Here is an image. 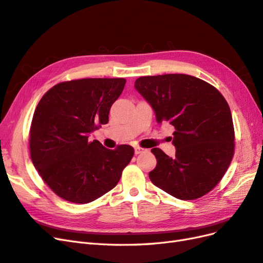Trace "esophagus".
I'll list each match as a JSON object with an SVG mask.
<instances>
[{"label":"esophagus","instance_id":"obj_1","mask_svg":"<svg viewBox=\"0 0 263 263\" xmlns=\"http://www.w3.org/2000/svg\"><path fill=\"white\" fill-rule=\"evenodd\" d=\"M146 149H144V148H141V147H135V154L136 155H139V154H141V153H144Z\"/></svg>","mask_w":263,"mask_h":263}]
</instances>
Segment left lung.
<instances>
[{
	"label": "left lung",
	"mask_w": 263,
	"mask_h": 263,
	"mask_svg": "<svg viewBox=\"0 0 263 263\" xmlns=\"http://www.w3.org/2000/svg\"><path fill=\"white\" fill-rule=\"evenodd\" d=\"M136 90L154 108L158 124L176 132V157L154 148L156 186L183 201L208 194L224 177L235 151V130L225 98L212 84L187 74L140 77Z\"/></svg>",
	"instance_id": "left-lung-1"
}]
</instances>
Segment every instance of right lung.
<instances>
[{"label":"right lung","instance_id":"obj_1","mask_svg":"<svg viewBox=\"0 0 263 263\" xmlns=\"http://www.w3.org/2000/svg\"><path fill=\"white\" fill-rule=\"evenodd\" d=\"M123 78H87L55 84L35 109L29 130L30 158L54 194L86 204L114 189L134 156L129 145L114 150L90 141L107 124L110 106L122 94Z\"/></svg>","mask_w":263,"mask_h":263}]
</instances>
